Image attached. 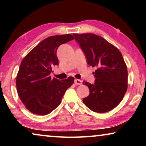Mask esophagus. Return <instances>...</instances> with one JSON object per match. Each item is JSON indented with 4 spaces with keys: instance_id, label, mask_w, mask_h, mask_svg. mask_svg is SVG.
Returning <instances> with one entry per match:
<instances>
[{
    "instance_id": "1",
    "label": "esophagus",
    "mask_w": 146,
    "mask_h": 146,
    "mask_svg": "<svg viewBox=\"0 0 146 146\" xmlns=\"http://www.w3.org/2000/svg\"><path fill=\"white\" fill-rule=\"evenodd\" d=\"M82 81L81 80H79V79H75V84L76 85H80L82 84Z\"/></svg>"
}]
</instances>
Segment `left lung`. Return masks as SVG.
<instances>
[{
    "mask_svg": "<svg viewBox=\"0 0 146 146\" xmlns=\"http://www.w3.org/2000/svg\"><path fill=\"white\" fill-rule=\"evenodd\" d=\"M88 65L97 69L95 83L84 81L90 95L83 102L91 111L106 113L117 107L127 88V70L120 51L102 36L93 33L73 34Z\"/></svg>",
    "mask_w": 146,
    "mask_h": 146,
    "instance_id": "8db88e82",
    "label": "left lung"
}]
</instances>
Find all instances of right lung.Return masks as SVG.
<instances>
[{"label":"right lung","mask_w":146,"mask_h":146,"mask_svg":"<svg viewBox=\"0 0 146 146\" xmlns=\"http://www.w3.org/2000/svg\"><path fill=\"white\" fill-rule=\"evenodd\" d=\"M70 34L51 36L40 42L22 61L16 78L17 93L31 113L46 115L57 108L74 78L60 80L51 78L52 68L58 65L56 50L73 40Z\"/></svg>","instance_id":"1"}]
</instances>
